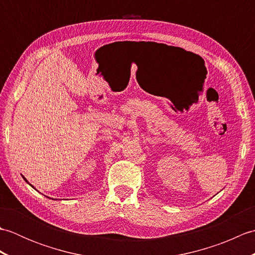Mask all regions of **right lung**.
Here are the masks:
<instances>
[{"mask_svg": "<svg viewBox=\"0 0 255 255\" xmlns=\"http://www.w3.org/2000/svg\"><path fill=\"white\" fill-rule=\"evenodd\" d=\"M23 178H24V180H25V181H26V182H27V180H26V178H25V177H24V176H23ZM32 187H34V186H32Z\"/></svg>", "mask_w": 255, "mask_h": 255, "instance_id": "add662e5", "label": "right lung"}]
</instances>
